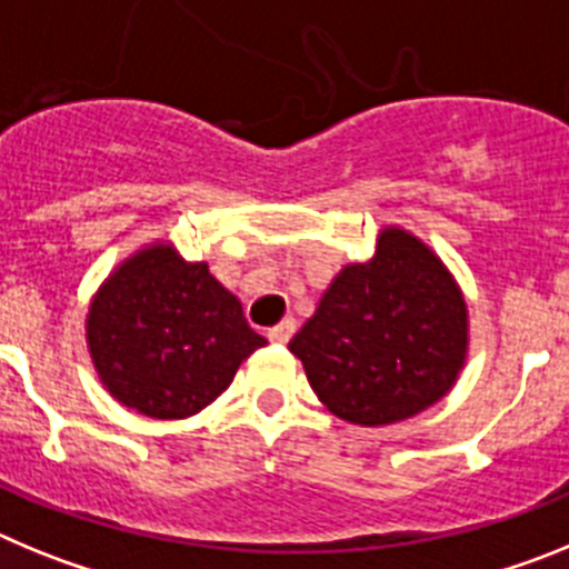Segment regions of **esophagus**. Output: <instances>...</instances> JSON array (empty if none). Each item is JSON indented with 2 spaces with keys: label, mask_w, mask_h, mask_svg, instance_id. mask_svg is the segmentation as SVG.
<instances>
[{
  "label": "esophagus",
  "mask_w": 569,
  "mask_h": 569,
  "mask_svg": "<svg viewBox=\"0 0 569 569\" xmlns=\"http://www.w3.org/2000/svg\"><path fill=\"white\" fill-rule=\"evenodd\" d=\"M293 333H296V321L284 319V321H279L276 328L268 330V339L276 341V345H288V341L293 339Z\"/></svg>",
  "instance_id": "obj_1"
}]
</instances>
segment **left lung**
<instances>
[{
    "mask_svg": "<svg viewBox=\"0 0 569 569\" xmlns=\"http://www.w3.org/2000/svg\"><path fill=\"white\" fill-rule=\"evenodd\" d=\"M290 353L330 413L393 425L453 387L467 353L465 299L416 236L387 228L373 259L336 276Z\"/></svg>",
    "mask_w": 569,
    "mask_h": 569,
    "instance_id": "left-lung-1",
    "label": "left lung"
}]
</instances>
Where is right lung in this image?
Returning a JSON list of instances; mask_svg holds the SVG:
<instances>
[{
  "label": "right lung",
  "mask_w": 569,
  "mask_h": 569,
  "mask_svg": "<svg viewBox=\"0 0 569 569\" xmlns=\"http://www.w3.org/2000/svg\"><path fill=\"white\" fill-rule=\"evenodd\" d=\"M261 345L208 264H188L164 244L124 261L88 313V347L104 387L150 419L199 413Z\"/></svg>",
  "instance_id": "add662e5"
}]
</instances>
